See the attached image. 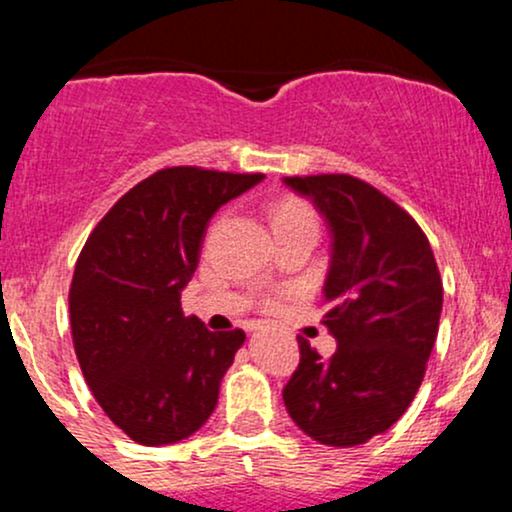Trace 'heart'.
Returning <instances> with one entry per match:
<instances>
[{
    "instance_id": "obj_1",
    "label": "heart",
    "mask_w": 512,
    "mask_h": 512,
    "mask_svg": "<svg viewBox=\"0 0 512 512\" xmlns=\"http://www.w3.org/2000/svg\"><path fill=\"white\" fill-rule=\"evenodd\" d=\"M272 223L274 231L276 228H286V226H298V223H317L315 211L303 202V199H281L272 211ZM274 301H267V308H272Z\"/></svg>"
}]
</instances>
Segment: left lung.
<instances>
[{"instance_id": "obj_1", "label": "left lung", "mask_w": 512, "mask_h": 512, "mask_svg": "<svg viewBox=\"0 0 512 512\" xmlns=\"http://www.w3.org/2000/svg\"><path fill=\"white\" fill-rule=\"evenodd\" d=\"M284 182L330 226L322 322L337 339L325 361L298 337L301 363L284 404L317 443L354 448L385 433L419 390L438 337L443 281L419 223L373 185L342 173Z\"/></svg>"}]
</instances>
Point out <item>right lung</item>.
Listing matches in <instances>:
<instances>
[{
  "mask_svg": "<svg viewBox=\"0 0 512 512\" xmlns=\"http://www.w3.org/2000/svg\"><path fill=\"white\" fill-rule=\"evenodd\" d=\"M262 173L163 168L103 216L69 289L74 351L93 397L134 443L168 445L199 431L243 330L209 332L180 293L199 264L211 216Z\"/></svg>",
  "mask_w": 512,
  "mask_h": 512,
  "instance_id": "1",
  "label": "right lung"
}]
</instances>
